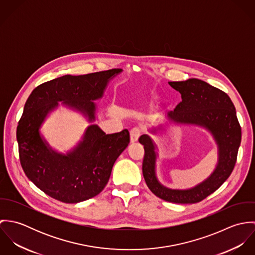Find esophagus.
I'll return each mask as SVG.
<instances>
[{
    "label": "esophagus",
    "mask_w": 255,
    "mask_h": 255,
    "mask_svg": "<svg viewBox=\"0 0 255 255\" xmlns=\"http://www.w3.org/2000/svg\"><path fill=\"white\" fill-rule=\"evenodd\" d=\"M140 134H141V130H140L139 128H132V129L130 130V133H129V135H130V142H131V143L137 142V141H138V138H139V136H140Z\"/></svg>",
    "instance_id": "34e87169"
}]
</instances>
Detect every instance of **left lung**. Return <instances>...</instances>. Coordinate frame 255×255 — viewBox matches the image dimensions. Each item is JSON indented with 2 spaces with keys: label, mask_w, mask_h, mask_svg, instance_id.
<instances>
[{
  "label": "left lung",
  "mask_w": 255,
  "mask_h": 255,
  "mask_svg": "<svg viewBox=\"0 0 255 255\" xmlns=\"http://www.w3.org/2000/svg\"><path fill=\"white\" fill-rule=\"evenodd\" d=\"M169 84L182 95V102L168 113L169 123L206 128L218 147V163L212 174L195 186L187 189L168 188L160 183L156 176L157 146L148 134H143L139 138L145 151L142 173L147 186L159 198L181 204L196 203L217 190L232 174L241 145L242 129L236 108L224 91L197 78L170 81ZM162 129L161 126L150 131L156 134Z\"/></svg>",
  "instance_id": "1"
}]
</instances>
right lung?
Listing matches in <instances>:
<instances>
[{"mask_svg":"<svg viewBox=\"0 0 255 255\" xmlns=\"http://www.w3.org/2000/svg\"><path fill=\"white\" fill-rule=\"evenodd\" d=\"M120 73L113 69L68 74L40 84L29 95L16 128L19 160L26 177L49 196L78 203L96 196L107 184L116 160L129 143L128 129L106 134L90 125L78 144L63 154L49 145L40 128L59 102L93 123L97 109L93 101L103 97L110 80Z\"/></svg>","mask_w":255,"mask_h":255,"instance_id":"1","label":"right lung"}]
</instances>
